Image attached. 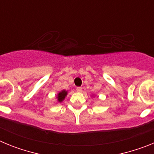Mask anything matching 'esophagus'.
<instances>
[{
	"label": "esophagus",
	"mask_w": 154,
	"mask_h": 154,
	"mask_svg": "<svg viewBox=\"0 0 154 154\" xmlns=\"http://www.w3.org/2000/svg\"><path fill=\"white\" fill-rule=\"evenodd\" d=\"M76 90H77V92H82V89L81 87H78V88L76 89Z\"/></svg>",
	"instance_id": "esophagus-1"
}]
</instances>
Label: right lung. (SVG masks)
<instances>
[{
	"label": "right lung",
	"instance_id": "add662e5",
	"mask_svg": "<svg viewBox=\"0 0 154 154\" xmlns=\"http://www.w3.org/2000/svg\"><path fill=\"white\" fill-rule=\"evenodd\" d=\"M67 94H68V91L65 90V89H63V90L60 91V92H58V95H57V96H56V99H57V101H58V103H62L64 99H65V98L66 97Z\"/></svg>",
	"mask_w": 154,
	"mask_h": 154
}]
</instances>
